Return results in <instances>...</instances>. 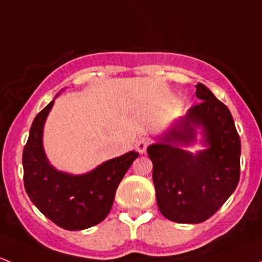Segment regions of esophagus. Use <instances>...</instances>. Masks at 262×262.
Here are the masks:
<instances>
[{
	"label": "esophagus",
	"mask_w": 262,
	"mask_h": 262,
	"mask_svg": "<svg viewBox=\"0 0 262 262\" xmlns=\"http://www.w3.org/2000/svg\"><path fill=\"white\" fill-rule=\"evenodd\" d=\"M148 144H149V141H148V139L141 138L138 142H137V144H136L137 150H138V152L141 153V155H143V153H146Z\"/></svg>",
	"instance_id": "1"
}]
</instances>
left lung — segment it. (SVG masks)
Returning a JSON list of instances; mask_svg holds the SVG:
<instances>
[{"label":"left lung","mask_w":262,"mask_h":262,"mask_svg":"<svg viewBox=\"0 0 262 262\" xmlns=\"http://www.w3.org/2000/svg\"><path fill=\"white\" fill-rule=\"evenodd\" d=\"M195 87L202 102L176 119L147 148L158 209L176 223L207 221L239 181L241 141L231 112L204 84ZM198 141L204 150L192 154L186 149Z\"/></svg>","instance_id":"1"}]
</instances>
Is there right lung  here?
Returning <instances> with one entry per match:
<instances>
[{"label": "right lung", "mask_w": 262, "mask_h": 262, "mask_svg": "<svg viewBox=\"0 0 262 262\" xmlns=\"http://www.w3.org/2000/svg\"><path fill=\"white\" fill-rule=\"evenodd\" d=\"M53 105L54 100L31 124L23 152L24 185L34 205L53 223L68 231H81L106 218L116 189L138 153L130 150L82 175L57 170L49 162L43 146L44 125Z\"/></svg>", "instance_id": "right-lung-1"}]
</instances>
